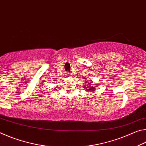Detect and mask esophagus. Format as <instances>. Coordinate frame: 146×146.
<instances>
[{
    "mask_svg": "<svg viewBox=\"0 0 146 146\" xmlns=\"http://www.w3.org/2000/svg\"><path fill=\"white\" fill-rule=\"evenodd\" d=\"M66 74H67L68 76H71V74L70 72H68V71H67V72H66Z\"/></svg>",
    "mask_w": 146,
    "mask_h": 146,
    "instance_id": "34e87169",
    "label": "esophagus"
}]
</instances>
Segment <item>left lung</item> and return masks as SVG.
I'll return each mask as SVG.
<instances>
[{
    "label": "left lung",
    "mask_w": 146,
    "mask_h": 146,
    "mask_svg": "<svg viewBox=\"0 0 146 146\" xmlns=\"http://www.w3.org/2000/svg\"><path fill=\"white\" fill-rule=\"evenodd\" d=\"M91 82H88V86L86 87V86L84 88H89V91H94L95 90V86H93L94 84H91Z\"/></svg>",
    "instance_id": "8db88e82"
}]
</instances>
